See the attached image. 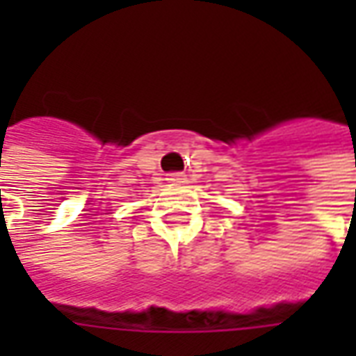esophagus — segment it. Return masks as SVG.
<instances>
[{
  "label": "esophagus",
  "mask_w": 356,
  "mask_h": 356,
  "mask_svg": "<svg viewBox=\"0 0 356 356\" xmlns=\"http://www.w3.org/2000/svg\"><path fill=\"white\" fill-rule=\"evenodd\" d=\"M185 179H186L185 173H179V171H175V173H170L165 181L171 183V185H179V183H185Z\"/></svg>",
  "instance_id": "1"
}]
</instances>
